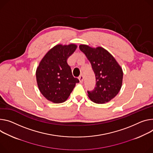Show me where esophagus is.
Instances as JSON below:
<instances>
[{
	"instance_id": "obj_1",
	"label": "esophagus",
	"mask_w": 153,
	"mask_h": 153,
	"mask_svg": "<svg viewBox=\"0 0 153 153\" xmlns=\"http://www.w3.org/2000/svg\"><path fill=\"white\" fill-rule=\"evenodd\" d=\"M79 82H83V81H84V76H80L79 77Z\"/></svg>"
}]
</instances>
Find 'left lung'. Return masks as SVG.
<instances>
[{
  "instance_id": "8db88e82",
  "label": "left lung",
  "mask_w": 153,
  "mask_h": 153,
  "mask_svg": "<svg viewBox=\"0 0 153 153\" xmlns=\"http://www.w3.org/2000/svg\"><path fill=\"white\" fill-rule=\"evenodd\" d=\"M80 50L89 60L96 78V87L88 91L90 100L96 104L110 101L121 90L123 72L113 55L104 48L80 45Z\"/></svg>"
}]
</instances>
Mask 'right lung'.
Masks as SVG:
<instances>
[{
  "label": "right lung",
  "mask_w": 153,
  "mask_h": 153,
  "mask_svg": "<svg viewBox=\"0 0 153 153\" xmlns=\"http://www.w3.org/2000/svg\"><path fill=\"white\" fill-rule=\"evenodd\" d=\"M77 47L74 43L55 45L45 54L36 68L38 89L46 99L53 103L66 101L79 82L73 76L67 63Z\"/></svg>",
  "instance_id": "obj_1"
}]
</instances>
